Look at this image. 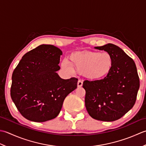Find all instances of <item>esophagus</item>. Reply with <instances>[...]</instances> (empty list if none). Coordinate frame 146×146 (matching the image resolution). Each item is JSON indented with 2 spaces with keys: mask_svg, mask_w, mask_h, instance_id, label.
Returning <instances> with one entry per match:
<instances>
[{
  "mask_svg": "<svg viewBox=\"0 0 146 146\" xmlns=\"http://www.w3.org/2000/svg\"><path fill=\"white\" fill-rule=\"evenodd\" d=\"M82 84H83V82L82 81V80L79 79L78 82H77V86H78V87H82Z\"/></svg>",
  "mask_w": 146,
  "mask_h": 146,
  "instance_id": "1",
  "label": "esophagus"
}]
</instances>
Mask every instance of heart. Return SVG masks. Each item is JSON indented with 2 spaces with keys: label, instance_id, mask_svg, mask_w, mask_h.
Masks as SVG:
<instances>
[{
  "label": "heart",
  "instance_id": "obj_1",
  "mask_svg": "<svg viewBox=\"0 0 146 146\" xmlns=\"http://www.w3.org/2000/svg\"><path fill=\"white\" fill-rule=\"evenodd\" d=\"M113 63V58L109 52L84 51L70 55L69 61L62 62L61 68L67 73L75 70L89 79L100 80L111 72Z\"/></svg>",
  "mask_w": 146,
  "mask_h": 146
}]
</instances>
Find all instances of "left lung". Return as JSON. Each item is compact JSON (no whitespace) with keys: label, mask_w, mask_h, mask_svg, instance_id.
<instances>
[{"label":"left lung","mask_w":146,"mask_h":146,"mask_svg":"<svg viewBox=\"0 0 146 146\" xmlns=\"http://www.w3.org/2000/svg\"><path fill=\"white\" fill-rule=\"evenodd\" d=\"M95 48L109 52L114 63L105 78L83 82L85 106L93 118L113 121L122 117L134 105L139 77L134 61L118 46L108 43Z\"/></svg>","instance_id":"1"}]
</instances>
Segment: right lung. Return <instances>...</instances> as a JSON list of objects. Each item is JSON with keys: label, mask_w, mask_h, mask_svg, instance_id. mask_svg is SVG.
I'll return each mask as SVG.
<instances>
[{"label": "right lung", "mask_w": 146, "mask_h": 146, "mask_svg": "<svg viewBox=\"0 0 146 146\" xmlns=\"http://www.w3.org/2000/svg\"><path fill=\"white\" fill-rule=\"evenodd\" d=\"M62 52L52 44H41L24 55L12 76L11 96L24 117L36 122L55 118L65 98L77 88L78 79L60 78Z\"/></svg>", "instance_id": "right-lung-1"}]
</instances>
